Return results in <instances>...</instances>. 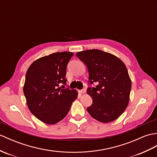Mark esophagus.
Instances as JSON below:
<instances>
[{"instance_id":"34e87169","label":"esophagus","mask_w":157,"mask_h":157,"mask_svg":"<svg viewBox=\"0 0 157 157\" xmlns=\"http://www.w3.org/2000/svg\"><path fill=\"white\" fill-rule=\"evenodd\" d=\"M79 92L80 94H85L86 92V90L83 89V90H79Z\"/></svg>"}]
</instances>
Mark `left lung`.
<instances>
[{
	"mask_svg": "<svg viewBox=\"0 0 157 157\" xmlns=\"http://www.w3.org/2000/svg\"><path fill=\"white\" fill-rule=\"evenodd\" d=\"M76 56L86 65L90 83L96 84L87 90L93 99L87 111L102 123L118 118L128 104L132 86L125 64L118 57L98 49L82 51Z\"/></svg>",
	"mask_w": 157,
	"mask_h": 157,
	"instance_id": "left-lung-1",
	"label": "left lung"
}]
</instances>
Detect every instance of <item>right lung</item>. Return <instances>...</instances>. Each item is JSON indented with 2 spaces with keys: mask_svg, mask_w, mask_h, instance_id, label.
I'll list each match as a JSON object with an SVG mask.
<instances>
[{
  "mask_svg": "<svg viewBox=\"0 0 157 157\" xmlns=\"http://www.w3.org/2000/svg\"><path fill=\"white\" fill-rule=\"evenodd\" d=\"M74 53L56 52L39 58L29 66L23 92L29 110L47 124L63 120L78 98L75 90L65 87L66 68Z\"/></svg>",
  "mask_w": 157,
  "mask_h": 157,
  "instance_id": "1",
  "label": "right lung"
}]
</instances>
